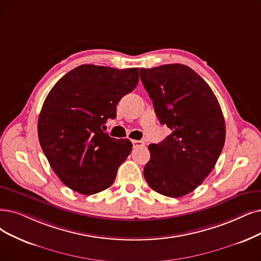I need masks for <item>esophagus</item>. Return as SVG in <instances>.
I'll return each instance as SVG.
<instances>
[{"instance_id":"1","label":"esophagus","mask_w":261,"mask_h":261,"mask_svg":"<svg viewBox=\"0 0 261 261\" xmlns=\"http://www.w3.org/2000/svg\"><path fill=\"white\" fill-rule=\"evenodd\" d=\"M133 147L134 148H139V147H143L144 145V142L141 141V140H133Z\"/></svg>"}]
</instances>
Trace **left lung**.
Here are the masks:
<instances>
[{"instance_id":"1","label":"left lung","mask_w":261,"mask_h":261,"mask_svg":"<svg viewBox=\"0 0 261 261\" xmlns=\"http://www.w3.org/2000/svg\"><path fill=\"white\" fill-rule=\"evenodd\" d=\"M140 79L160 122L172 130L149 145L144 179L155 192L182 197L203 182L220 158L226 138L221 106L209 85L186 65L140 68Z\"/></svg>"}]
</instances>
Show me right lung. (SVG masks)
<instances>
[{"mask_svg": "<svg viewBox=\"0 0 261 261\" xmlns=\"http://www.w3.org/2000/svg\"><path fill=\"white\" fill-rule=\"evenodd\" d=\"M138 80L139 68L85 64L49 92L38 118V139L51 168L70 190L93 195L114 182L133 144L101 128L117 117L118 102Z\"/></svg>", "mask_w": 261, "mask_h": 261, "instance_id": "add662e5", "label": "right lung"}]
</instances>
